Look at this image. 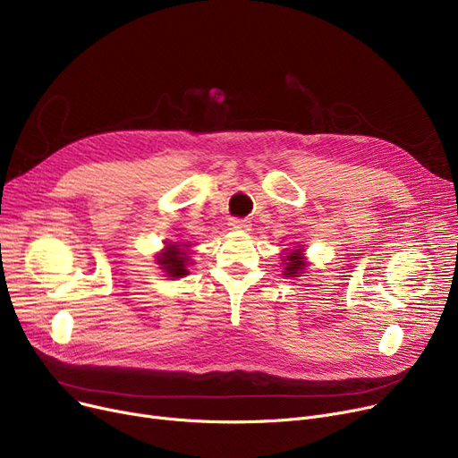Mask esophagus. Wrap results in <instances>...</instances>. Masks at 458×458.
<instances>
[{
	"instance_id": "34e87169",
	"label": "esophagus",
	"mask_w": 458,
	"mask_h": 458,
	"mask_svg": "<svg viewBox=\"0 0 458 458\" xmlns=\"http://www.w3.org/2000/svg\"><path fill=\"white\" fill-rule=\"evenodd\" d=\"M250 226L252 225L249 221H243V219H232L230 221V230H235V232H249Z\"/></svg>"
}]
</instances>
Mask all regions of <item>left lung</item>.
<instances>
[{"mask_svg":"<svg viewBox=\"0 0 458 458\" xmlns=\"http://www.w3.org/2000/svg\"><path fill=\"white\" fill-rule=\"evenodd\" d=\"M304 245H295L293 249H284L282 250V266H284V276L287 278H295V276H302V273L308 267V259L304 256Z\"/></svg>","mask_w":458,"mask_h":458,"instance_id":"8db88e82","label":"left lung"}]
</instances>
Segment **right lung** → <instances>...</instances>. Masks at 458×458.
<instances>
[{"label":"right lung","instance_id":"obj_1","mask_svg":"<svg viewBox=\"0 0 458 458\" xmlns=\"http://www.w3.org/2000/svg\"><path fill=\"white\" fill-rule=\"evenodd\" d=\"M191 245L189 242H165V247L156 254V263L159 269L165 273V276L171 278H182L189 275V266H192L191 259Z\"/></svg>","mask_w":458,"mask_h":458}]
</instances>
